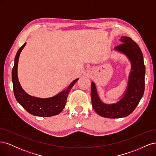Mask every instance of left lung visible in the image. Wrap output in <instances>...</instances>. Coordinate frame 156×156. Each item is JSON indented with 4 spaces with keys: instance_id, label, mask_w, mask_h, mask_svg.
I'll use <instances>...</instances> for the list:
<instances>
[{
    "instance_id": "1",
    "label": "left lung",
    "mask_w": 156,
    "mask_h": 156,
    "mask_svg": "<svg viewBox=\"0 0 156 156\" xmlns=\"http://www.w3.org/2000/svg\"><path fill=\"white\" fill-rule=\"evenodd\" d=\"M120 41L122 44L115 47V50L124 54L131 66L123 95L116 103L107 104L100 100L93 81L91 86V100L94 111L101 116L108 119H119L129 115L139 104L144 92L145 66L142 51L129 37L122 36Z\"/></svg>"
}]
</instances>
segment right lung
<instances>
[{"mask_svg": "<svg viewBox=\"0 0 156 156\" xmlns=\"http://www.w3.org/2000/svg\"><path fill=\"white\" fill-rule=\"evenodd\" d=\"M26 44L25 42L17 51L12 72L13 92L16 100L28 112L32 115L49 117L58 115L64 109L68 94L79 78L75 79L66 88L53 97L41 98L29 95L21 87L17 75L19 58Z\"/></svg>", "mask_w": 156, "mask_h": 156, "instance_id": "right-lung-1", "label": "right lung"}]
</instances>
